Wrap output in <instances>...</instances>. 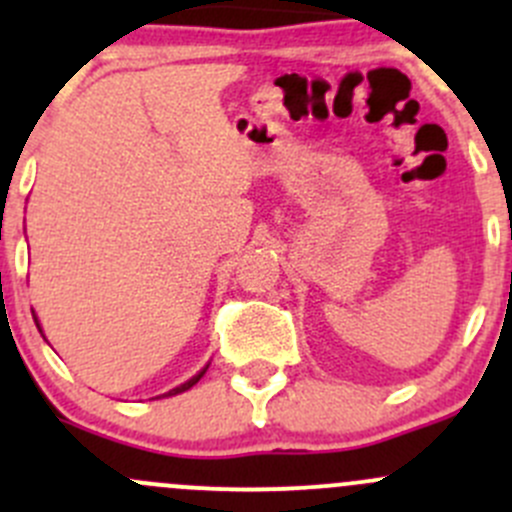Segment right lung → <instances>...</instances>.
Listing matches in <instances>:
<instances>
[{
  "label": "right lung",
  "instance_id": "right-lung-1",
  "mask_svg": "<svg viewBox=\"0 0 512 512\" xmlns=\"http://www.w3.org/2000/svg\"><path fill=\"white\" fill-rule=\"evenodd\" d=\"M34 322H37V315H34ZM37 327H39V322H37ZM39 332H42V327H39ZM205 372H207V367H205V370H200V372H197L195 377H190V380H187V382H182V385H177V388H172L170 393L160 395V398H170V395H180V393H185V390H190L192 385H197V382H200V377L205 375Z\"/></svg>",
  "mask_w": 512,
  "mask_h": 512
}]
</instances>
